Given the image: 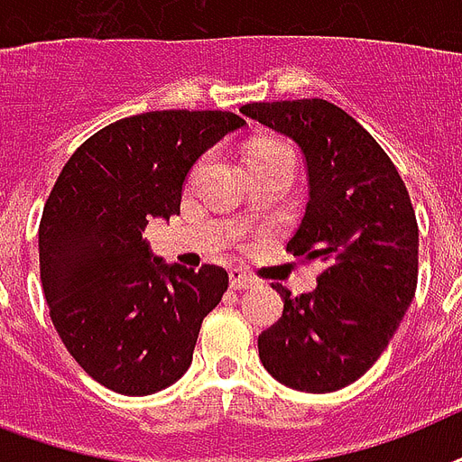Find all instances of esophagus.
I'll use <instances>...</instances> for the list:
<instances>
[{
    "label": "esophagus",
    "mask_w": 462,
    "mask_h": 462,
    "mask_svg": "<svg viewBox=\"0 0 462 462\" xmlns=\"http://www.w3.org/2000/svg\"><path fill=\"white\" fill-rule=\"evenodd\" d=\"M253 284H255V280L248 277L245 272H238V270L231 272V289H250Z\"/></svg>",
    "instance_id": "esophagus-1"
}]
</instances>
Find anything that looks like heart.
<instances>
[{
  "label": "heart",
  "instance_id": "obj_1",
  "mask_svg": "<svg viewBox=\"0 0 462 462\" xmlns=\"http://www.w3.org/2000/svg\"><path fill=\"white\" fill-rule=\"evenodd\" d=\"M282 149H289V146L280 144V142H260V144L253 146V152H250V159H253V156H260V153L282 152Z\"/></svg>",
  "mask_w": 462,
  "mask_h": 462
}]
</instances>
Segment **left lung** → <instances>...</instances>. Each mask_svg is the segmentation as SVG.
Masks as SVG:
<instances>
[{
    "label": "left lung",
    "mask_w": 462,
    "mask_h": 462,
    "mask_svg": "<svg viewBox=\"0 0 462 462\" xmlns=\"http://www.w3.org/2000/svg\"><path fill=\"white\" fill-rule=\"evenodd\" d=\"M241 113L301 149L309 205L287 250L323 264L309 294L272 284L284 310L257 337L260 361L294 391H339L374 366L414 299L412 202L388 153L335 103H248Z\"/></svg>",
    "instance_id": "obj_1"
}]
</instances>
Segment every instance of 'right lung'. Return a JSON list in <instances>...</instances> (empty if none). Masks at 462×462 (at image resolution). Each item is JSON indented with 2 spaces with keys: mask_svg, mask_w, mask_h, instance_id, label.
I'll return each mask as SVG.
<instances>
[{
  "mask_svg": "<svg viewBox=\"0 0 462 462\" xmlns=\"http://www.w3.org/2000/svg\"><path fill=\"white\" fill-rule=\"evenodd\" d=\"M243 127L221 110H153L103 127L64 163L38 231L42 291L67 352L110 391L152 395L192 364L228 274L163 263L142 231L180 214L195 161Z\"/></svg>",
  "mask_w": 462,
  "mask_h": 462,
  "instance_id": "1",
  "label": "right lung"
}]
</instances>
